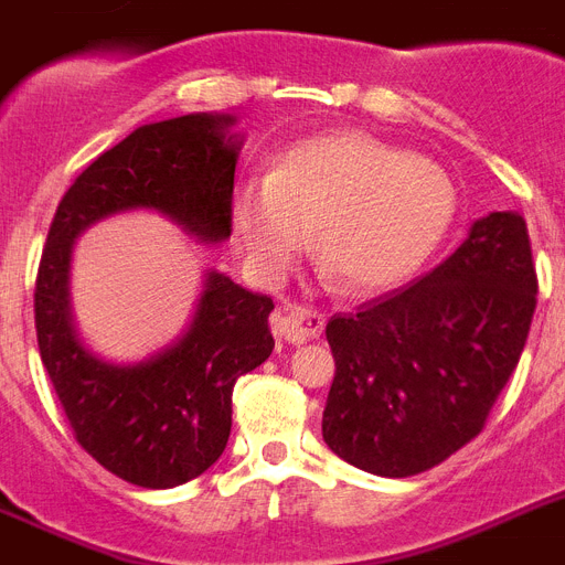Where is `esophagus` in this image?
Masks as SVG:
<instances>
[{
    "mask_svg": "<svg viewBox=\"0 0 565 565\" xmlns=\"http://www.w3.org/2000/svg\"><path fill=\"white\" fill-rule=\"evenodd\" d=\"M322 326H326V315L317 311V308L300 306V302H286L274 315V334L279 340L294 342V345L306 340H317L322 334Z\"/></svg>",
    "mask_w": 565,
    "mask_h": 565,
    "instance_id": "obj_1",
    "label": "esophagus"
}]
</instances>
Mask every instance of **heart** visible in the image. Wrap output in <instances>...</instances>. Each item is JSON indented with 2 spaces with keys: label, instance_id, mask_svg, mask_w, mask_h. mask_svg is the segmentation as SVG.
I'll return each mask as SVG.
<instances>
[{
  "label": "heart",
  "instance_id": "b5f03b06",
  "mask_svg": "<svg viewBox=\"0 0 565 565\" xmlns=\"http://www.w3.org/2000/svg\"><path fill=\"white\" fill-rule=\"evenodd\" d=\"M457 194L440 166L360 131L288 145L263 182L231 194V220L263 277H282L308 243L354 294L399 286L451 228Z\"/></svg>",
  "mask_w": 565,
  "mask_h": 565
}]
</instances>
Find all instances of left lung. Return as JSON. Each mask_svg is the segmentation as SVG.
<instances>
[{
	"label": "left lung",
	"instance_id": "obj_1",
	"mask_svg": "<svg viewBox=\"0 0 565 565\" xmlns=\"http://www.w3.org/2000/svg\"><path fill=\"white\" fill-rule=\"evenodd\" d=\"M537 306L529 228L518 211L471 225L417 282L334 315V383L322 440L380 477L440 466L483 431L523 354Z\"/></svg>",
	"mask_w": 565,
	"mask_h": 565
}]
</instances>
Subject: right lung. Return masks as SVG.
<instances>
[{
	"label": "right lung",
	"mask_w": 565,
	"mask_h": 565,
	"mask_svg": "<svg viewBox=\"0 0 565 565\" xmlns=\"http://www.w3.org/2000/svg\"><path fill=\"white\" fill-rule=\"evenodd\" d=\"M231 114H185L137 128L96 157L53 214L36 274L40 354L79 446L110 475L173 489L211 469L231 434V394L274 349V300L205 274L194 320L142 363H108L82 342L71 311L76 236L122 211H157L196 243L231 236L243 137Z\"/></svg>",
	"instance_id": "add662e5"
}]
</instances>
